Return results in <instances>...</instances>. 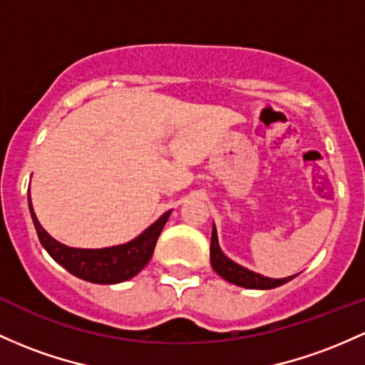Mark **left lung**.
I'll list each match as a JSON object with an SVG mask.
<instances>
[{
  "mask_svg": "<svg viewBox=\"0 0 365 365\" xmlns=\"http://www.w3.org/2000/svg\"><path fill=\"white\" fill-rule=\"evenodd\" d=\"M210 258H211V267L220 277H223L228 282L235 284V286L247 287V289H274V287L282 286V284L289 282L294 275L284 279H270L263 277V275L255 274V272L247 270L239 265V263L232 262L230 258H227L223 255V251L220 250L218 244V235H216V228L213 225V232H211V247H210Z\"/></svg>",
  "mask_w": 365,
  "mask_h": 365,
  "instance_id": "1",
  "label": "left lung"
}]
</instances>
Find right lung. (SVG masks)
Wrapping results in <instances>:
<instances>
[{"mask_svg": "<svg viewBox=\"0 0 365 365\" xmlns=\"http://www.w3.org/2000/svg\"><path fill=\"white\" fill-rule=\"evenodd\" d=\"M27 199H29V211L33 216L39 242L43 244L48 255L58 265L69 270L72 275L95 284H118L135 277L152 258L155 242H158V237L161 235L163 227L166 225L171 213V211H166L158 222L145 228L138 237L121 244V246L103 247V250H79V247L63 246V244L55 241L45 228L39 225L33 204H31V195H27Z\"/></svg>", "mask_w": 365, "mask_h": 365, "instance_id": "add662e5", "label": "right lung"}]
</instances>
